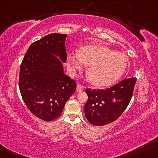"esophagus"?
I'll use <instances>...</instances> for the list:
<instances>
[{
    "label": "esophagus",
    "mask_w": 158,
    "mask_h": 158,
    "mask_svg": "<svg viewBox=\"0 0 158 158\" xmlns=\"http://www.w3.org/2000/svg\"><path fill=\"white\" fill-rule=\"evenodd\" d=\"M84 89V86H82V85L81 84H78L77 85V87H76V91L77 92H81L82 90H83Z\"/></svg>",
    "instance_id": "obj_1"
}]
</instances>
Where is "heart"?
<instances>
[{
	"label": "heart",
	"mask_w": 158,
	"mask_h": 158,
	"mask_svg": "<svg viewBox=\"0 0 158 158\" xmlns=\"http://www.w3.org/2000/svg\"><path fill=\"white\" fill-rule=\"evenodd\" d=\"M89 65L87 77L98 86H108L119 79L127 65V59L122 53L104 46H86L78 54L71 52L68 56V69L72 74Z\"/></svg>",
	"instance_id": "heart-1"
}]
</instances>
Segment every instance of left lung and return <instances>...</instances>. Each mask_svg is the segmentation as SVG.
I'll list each match as a JSON object with an SVG mask.
<instances>
[{
	"label": "left lung",
	"mask_w": 158,
	"mask_h": 158,
	"mask_svg": "<svg viewBox=\"0 0 158 158\" xmlns=\"http://www.w3.org/2000/svg\"><path fill=\"white\" fill-rule=\"evenodd\" d=\"M136 78H126L105 89L87 88L85 115L91 124L104 126L122 114L131 99Z\"/></svg>",
	"instance_id": "1"
}]
</instances>
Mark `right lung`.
Listing matches in <instances>:
<instances>
[{"label":"right lung","instance_id":"right-lung-1","mask_svg":"<svg viewBox=\"0 0 158 158\" xmlns=\"http://www.w3.org/2000/svg\"><path fill=\"white\" fill-rule=\"evenodd\" d=\"M66 35L53 33L33 42L20 65L19 88L34 115L46 121L57 118L76 92V82L65 76ZM59 56L60 59L57 57Z\"/></svg>","mask_w":158,"mask_h":158}]
</instances>
